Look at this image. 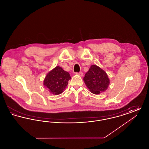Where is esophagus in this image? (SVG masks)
<instances>
[{
    "instance_id": "obj_1",
    "label": "esophagus",
    "mask_w": 149,
    "mask_h": 149,
    "mask_svg": "<svg viewBox=\"0 0 149 149\" xmlns=\"http://www.w3.org/2000/svg\"><path fill=\"white\" fill-rule=\"evenodd\" d=\"M76 74L79 75H80V76H81V77H83V72H81V71H80L79 72H76Z\"/></svg>"
}]
</instances>
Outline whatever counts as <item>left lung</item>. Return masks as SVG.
Segmentation results:
<instances>
[{
  "mask_svg": "<svg viewBox=\"0 0 149 149\" xmlns=\"http://www.w3.org/2000/svg\"><path fill=\"white\" fill-rule=\"evenodd\" d=\"M83 80L89 91L95 94L104 92L110 83L106 72L95 65L91 66Z\"/></svg>",
  "mask_w": 149,
  "mask_h": 149,
  "instance_id": "8db88e82",
  "label": "left lung"
}]
</instances>
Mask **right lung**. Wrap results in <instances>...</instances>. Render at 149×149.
<instances>
[{
    "label": "right lung",
    "mask_w": 149,
    "mask_h": 149,
    "mask_svg": "<svg viewBox=\"0 0 149 149\" xmlns=\"http://www.w3.org/2000/svg\"><path fill=\"white\" fill-rule=\"evenodd\" d=\"M71 79L69 73L64 71L62 68L56 66L49 72L43 81V85L50 93L58 95L63 92Z\"/></svg>",
    "instance_id": "right-lung-1"
}]
</instances>
